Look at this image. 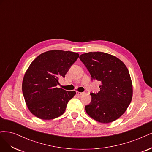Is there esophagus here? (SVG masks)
<instances>
[{
	"instance_id": "1",
	"label": "esophagus",
	"mask_w": 152,
	"mask_h": 152,
	"mask_svg": "<svg viewBox=\"0 0 152 152\" xmlns=\"http://www.w3.org/2000/svg\"><path fill=\"white\" fill-rule=\"evenodd\" d=\"M84 93H80V92H79V91H77L76 92V94L77 96H80L82 94H83Z\"/></svg>"
}]
</instances>
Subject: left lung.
<instances>
[{"label": "left lung", "instance_id": "8db88e82", "mask_svg": "<svg viewBox=\"0 0 152 152\" xmlns=\"http://www.w3.org/2000/svg\"><path fill=\"white\" fill-rule=\"evenodd\" d=\"M80 61L91 79L100 81V91L91 93V102L85 107L88 115L101 123L117 120L126 111L132 97L129 72L121 59L103 52L81 54Z\"/></svg>", "mask_w": 152, "mask_h": 152}]
</instances>
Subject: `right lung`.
Instances as JSON below:
<instances>
[{
    "label": "right lung",
    "instance_id": "1",
    "mask_svg": "<svg viewBox=\"0 0 152 152\" xmlns=\"http://www.w3.org/2000/svg\"><path fill=\"white\" fill-rule=\"evenodd\" d=\"M79 54L71 51L52 50L40 54L25 73L22 91L27 107L37 117L50 120L65 112L75 91L57 87L59 78L65 77Z\"/></svg>",
    "mask_w": 152,
    "mask_h": 152
}]
</instances>
